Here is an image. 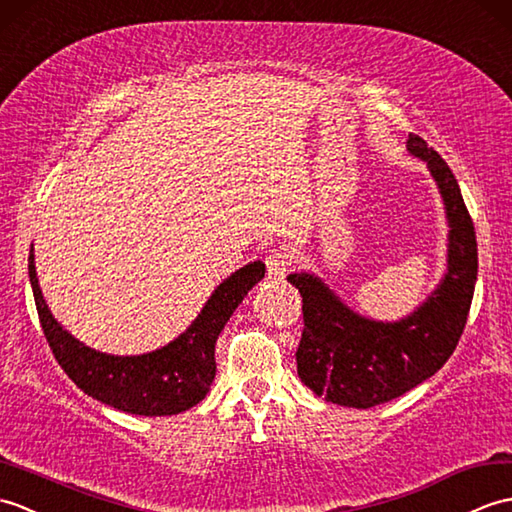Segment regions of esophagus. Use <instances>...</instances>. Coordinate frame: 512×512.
Here are the masks:
<instances>
[{"label": "esophagus", "instance_id": "34e87169", "mask_svg": "<svg viewBox=\"0 0 512 512\" xmlns=\"http://www.w3.org/2000/svg\"><path fill=\"white\" fill-rule=\"evenodd\" d=\"M265 263H267L269 280H282L291 267V256L287 252H282V249H271V252L265 256Z\"/></svg>", "mask_w": 512, "mask_h": 512}]
</instances>
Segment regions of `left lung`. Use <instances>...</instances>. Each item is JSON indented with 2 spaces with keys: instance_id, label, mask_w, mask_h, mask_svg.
Instances as JSON below:
<instances>
[{
  "instance_id": "left-lung-1",
  "label": "left lung",
  "mask_w": 512,
  "mask_h": 512,
  "mask_svg": "<svg viewBox=\"0 0 512 512\" xmlns=\"http://www.w3.org/2000/svg\"><path fill=\"white\" fill-rule=\"evenodd\" d=\"M407 151L427 162L449 223L447 271L427 300L399 322H379L352 311L315 274L287 276L302 295L304 313L298 377L317 396L357 410L388 403L445 366L467 324L478 280V243L456 177L418 135H410Z\"/></svg>"
}]
</instances>
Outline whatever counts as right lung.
<instances>
[{
	"label": "right lung",
	"instance_id": "obj_1",
	"mask_svg": "<svg viewBox=\"0 0 512 512\" xmlns=\"http://www.w3.org/2000/svg\"><path fill=\"white\" fill-rule=\"evenodd\" d=\"M30 285L43 335L59 366L92 399L135 416H173L206 399L217 374L214 346L247 291L265 278V263L254 260L212 291L206 306L173 342L144 355H107L85 346L54 320L39 287L34 249L28 256Z\"/></svg>",
	"mask_w": 512,
	"mask_h": 512
}]
</instances>
